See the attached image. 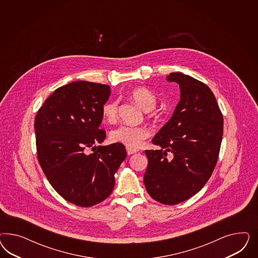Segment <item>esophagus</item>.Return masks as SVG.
Instances as JSON below:
<instances>
[{"instance_id":"esophagus-1","label":"esophagus","mask_w":258,"mask_h":258,"mask_svg":"<svg viewBox=\"0 0 258 258\" xmlns=\"http://www.w3.org/2000/svg\"><path fill=\"white\" fill-rule=\"evenodd\" d=\"M138 150L137 149H130V148H126V153L127 155H133L134 153H136Z\"/></svg>"}]
</instances>
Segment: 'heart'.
Segmentation results:
<instances>
[{
	"mask_svg": "<svg viewBox=\"0 0 258 258\" xmlns=\"http://www.w3.org/2000/svg\"><path fill=\"white\" fill-rule=\"evenodd\" d=\"M131 97L145 111H150L156 107V94L147 87L134 89ZM102 115L108 123L115 122L118 116L117 100L107 102L102 108ZM149 130L145 126L122 125L109 133V141L113 144L124 145L130 149H139L149 138Z\"/></svg>",
	"mask_w": 258,
	"mask_h": 258,
	"instance_id": "1",
	"label": "heart"
}]
</instances>
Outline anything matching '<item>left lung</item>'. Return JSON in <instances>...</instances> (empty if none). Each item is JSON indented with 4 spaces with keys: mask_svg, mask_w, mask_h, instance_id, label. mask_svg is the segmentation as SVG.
Wrapping results in <instances>:
<instances>
[{
    "mask_svg": "<svg viewBox=\"0 0 258 258\" xmlns=\"http://www.w3.org/2000/svg\"><path fill=\"white\" fill-rule=\"evenodd\" d=\"M166 80L179 84L180 99L169 121L152 139L161 149L145 151L149 164L144 183L152 199L174 205L197 194L211 177L223 117L215 95L203 82L181 73H171Z\"/></svg>",
    "mask_w": 258,
    "mask_h": 258,
    "instance_id": "left-lung-1",
    "label": "left lung"
}]
</instances>
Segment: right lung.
Instances as JSON below:
<instances>
[{"label":"right lung","mask_w":258,"mask_h":258,"mask_svg":"<svg viewBox=\"0 0 258 258\" xmlns=\"http://www.w3.org/2000/svg\"><path fill=\"white\" fill-rule=\"evenodd\" d=\"M109 94L108 85L71 82L57 88L35 118L38 160L47 180L64 200L81 207L111 194L114 174L126 157L124 145L94 146L106 138L100 125ZM88 147L94 152L87 154Z\"/></svg>","instance_id":"add662e5"}]
</instances>
